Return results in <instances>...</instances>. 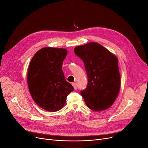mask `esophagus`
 I'll return each instance as SVG.
<instances>
[{
	"label": "esophagus",
	"instance_id": "esophagus-1",
	"mask_svg": "<svg viewBox=\"0 0 148 148\" xmlns=\"http://www.w3.org/2000/svg\"><path fill=\"white\" fill-rule=\"evenodd\" d=\"M72 86H73L74 89H75V90H76V89H77V84H76L75 83H72Z\"/></svg>",
	"mask_w": 148,
	"mask_h": 148
}]
</instances>
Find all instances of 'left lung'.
Returning <instances> with one entry per match:
<instances>
[{
	"mask_svg": "<svg viewBox=\"0 0 148 148\" xmlns=\"http://www.w3.org/2000/svg\"><path fill=\"white\" fill-rule=\"evenodd\" d=\"M74 52L83 61L86 71L87 86L81 91L86 106L94 111L109 108L120 91L117 58L97 42L75 47Z\"/></svg>",
	"mask_w": 148,
	"mask_h": 148,
	"instance_id": "8db88e82",
	"label": "left lung"
}]
</instances>
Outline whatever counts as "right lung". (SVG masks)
Instances as JSON below:
<instances>
[{
	"label": "right lung",
	"mask_w": 148,
	"mask_h": 148,
	"mask_svg": "<svg viewBox=\"0 0 148 148\" xmlns=\"http://www.w3.org/2000/svg\"><path fill=\"white\" fill-rule=\"evenodd\" d=\"M66 54L65 49L44 47L31 60L28 71L29 90L36 104L46 110L61 109L67 96L74 90L62 71Z\"/></svg>",
	"instance_id": "1"
}]
</instances>
